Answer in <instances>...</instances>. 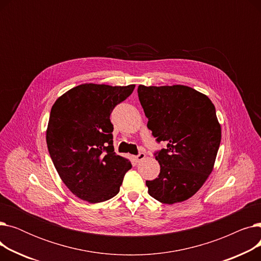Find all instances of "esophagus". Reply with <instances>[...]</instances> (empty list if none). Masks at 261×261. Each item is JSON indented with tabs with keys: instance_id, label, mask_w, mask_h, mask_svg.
I'll return each instance as SVG.
<instances>
[{
	"instance_id": "1",
	"label": "esophagus",
	"mask_w": 261,
	"mask_h": 261,
	"mask_svg": "<svg viewBox=\"0 0 261 261\" xmlns=\"http://www.w3.org/2000/svg\"><path fill=\"white\" fill-rule=\"evenodd\" d=\"M145 158H146V154H145L144 152H141L140 154H138V155L135 156V161H136V162H141V161H143Z\"/></svg>"
}]
</instances>
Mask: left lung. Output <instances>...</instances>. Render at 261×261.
Segmentation results:
<instances>
[{
	"instance_id": "8db88e82",
	"label": "left lung",
	"mask_w": 261,
	"mask_h": 261,
	"mask_svg": "<svg viewBox=\"0 0 261 261\" xmlns=\"http://www.w3.org/2000/svg\"><path fill=\"white\" fill-rule=\"evenodd\" d=\"M147 127L167 148L155 153L159 177L146 181L148 193L161 203L193 197L212 173L221 142V126L206 95L182 86H139Z\"/></svg>"
}]
</instances>
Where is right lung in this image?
I'll use <instances>...</instances> for the list:
<instances>
[{
    "mask_svg": "<svg viewBox=\"0 0 261 261\" xmlns=\"http://www.w3.org/2000/svg\"><path fill=\"white\" fill-rule=\"evenodd\" d=\"M134 88L82 84L51 107L48 152L62 182L81 200L100 203L113 198L132 167L128 159L114 152L110 114Z\"/></svg>",
    "mask_w": 261,
    "mask_h": 261,
    "instance_id": "obj_1",
    "label": "right lung"
}]
</instances>
